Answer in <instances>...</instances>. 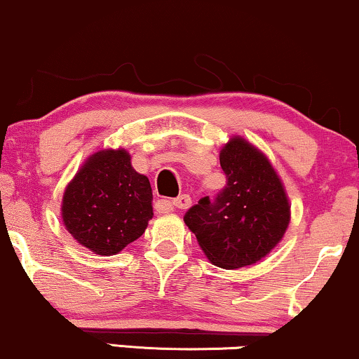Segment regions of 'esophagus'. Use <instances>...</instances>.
I'll return each instance as SVG.
<instances>
[{"label":"esophagus","mask_w":359,"mask_h":359,"mask_svg":"<svg viewBox=\"0 0 359 359\" xmlns=\"http://www.w3.org/2000/svg\"><path fill=\"white\" fill-rule=\"evenodd\" d=\"M171 205L176 208V210H187L191 205V198L188 196V194H180L178 198H175V200L171 201Z\"/></svg>","instance_id":"1"}]
</instances>
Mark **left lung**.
Listing matches in <instances>:
<instances>
[{
  "mask_svg": "<svg viewBox=\"0 0 359 359\" xmlns=\"http://www.w3.org/2000/svg\"><path fill=\"white\" fill-rule=\"evenodd\" d=\"M226 187L189 208L184 223L208 259L219 268H243L264 258L290 223V203L266 156L243 138L219 153Z\"/></svg>",
  "mask_w": 359,
  "mask_h": 359,
  "instance_id": "obj_1",
  "label": "left lung"
}]
</instances>
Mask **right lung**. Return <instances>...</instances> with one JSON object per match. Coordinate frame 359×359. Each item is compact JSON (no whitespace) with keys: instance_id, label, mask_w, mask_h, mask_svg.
Instances as JSON below:
<instances>
[{"instance_id":"obj_1","label":"right lung","mask_w":359,"mask_h":359,"mask_svg":"<svg viewBox=\"0 0 359 359\" xmlns=\"http://www.w3.org/2000/svg\"><path fill=\"white\" fill-rule=\"evenodd\" d=\"M151 184L133 170L125 149L88 159L63 196L66 229L96 255H116L138 240L153 218Z\"/></svg>"}]
</instances>
